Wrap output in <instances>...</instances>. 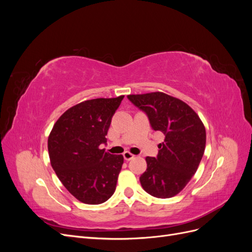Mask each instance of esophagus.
<instances>
[{
  "label": "esophagus",
  "mask_w": 252,
  "mask_h": 252,
  "mask_svg": "<svg viewBox=\"0 0 252 252\" xmlns=\"http://www.w3.org/2000/svg\"><path fill=\"white\" fill-rule=\"evenodd\" d=\"M123 157H124L125 161H130V159H132L134 158V156L132 154H130V152H129V151H125Z\"/></svg>",
  "instance_id": "obj_1"
}]
</instances>
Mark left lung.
Returning <instances> with one entry per match:
<instances>
[{
    "label": "left lung",
    "instance_id": "obj_1",
    "mask_svg": "<svg viewBox=\"0 0 252 252\" xmlns=\"http://www.w3.org/2000/svg\"><path fill=\"white\" fill-rule=\"evenodd\" d=\"M127 97L147 114L152 129L165 135L157 158H146L147 169L140 177L142 187L159 199L177 195L191 180L203 158V122L185 102L159 91Z\"/></svg>",
    "mask_w": 252,
    "mask_h": 252
}]
</instances>
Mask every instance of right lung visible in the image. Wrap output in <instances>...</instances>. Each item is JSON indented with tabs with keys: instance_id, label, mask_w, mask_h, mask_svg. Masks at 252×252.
I'll return each mask as SVG.
<instances>
[{
	"instance_id": "right-lung-1",
	"label": "right lung",
	"mask_w": 252,
	"mask_h": 252,
	"mask_svg": "<svg viewBox=\"0 0 252 252\" xmlns=\"http://www.w3.org/2000/svg\"><path fill=\"white\" fill-rule=\"evenodd\" d=\"M123 98L101 97L74 105L59 118L49 134L52 168L82 203L102 204L116 191L124 158L100 149V145L107 142L112 116Z\"/></svg>"
}]
</instances>
